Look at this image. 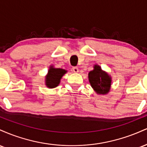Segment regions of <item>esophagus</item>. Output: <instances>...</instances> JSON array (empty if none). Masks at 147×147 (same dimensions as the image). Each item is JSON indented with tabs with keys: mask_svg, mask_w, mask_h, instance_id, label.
<instances>
[{
	"mask_svg": "<svg viewBox=\"0 0 147 147\" xmlns=\"http://www.w3.org/2000/svg\"><path fill=\"white\" fill-rule=\"evenodd\" d=\"M72 71H73L74 72H78L79 69L77 66H74V67H72Z\"/></svg>",
	"mask_w": 147,
	"mask_h": 147,
	"instance_id": "obj_1",
	"label": "esophagus"
}]
</instances>
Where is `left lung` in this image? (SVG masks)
Masks as SVG:
<instances>
[{"label": "left lung", "mask_w": 147, "mask_h": 147, "mask_svg": "<svg viewBox=\"0 0 147 147\" xmlns=\"http://www.w3.org/2000/svg\"><path fill=\"white\" fill-rule=\"evenodd\" d=\"M88 78L91 86L97 93L104 95L110 90L111 77L99 65H95L94 70L89 72Z\"/></svg>", "instance_id": "obj_1"}]
</instances>
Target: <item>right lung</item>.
<instances>
[{"label": "right lung", "instance_id": "obj_1", "mask_svg": "<svg viewBox=\"0 0 147 147\" xmlns=\"http://www.w3.org/2000/svg\"><path fill=\"white\" fill-rule=\"evenodd\" d=\"M67 71L63 69L51 68L46 77V85L49 88H55L59 84L60 79Z\"/></svg>", "mask_w": 147, "mask_h": 147}]
</instances>
